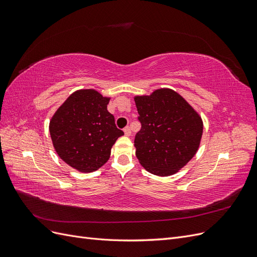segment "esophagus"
I'll use <instances>...</instances> for the list:
<instances>
[{
	"mask_svg": "<svg viewBox=\"0 0 257 257\" xmlns=\"http://www.w3.org/2000/svg\"><path fill=\"white\" fill-rule=\"evenodd\" d=\"M123 131H124V134H125V136H130V135L132 134V132H131L130 126H125V127L123 128Z\"/></svg>",
	"mask_w": 257,
	"mask_h": 257,
	"instance_id": "esophagus-1",
	"label": "esophagus"
}]
</instances>
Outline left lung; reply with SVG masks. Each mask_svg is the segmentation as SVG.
Listing matches in <instances>:
<instances>
[{"label": "left lung", "mask_w": 257, "mask_h": 257, "mask_svg": "<svg viewBox=\"0 0 257 257\" xmlns=\"http://www.w3.org/2000/svg\"><path fill=\"white\" fill-rule=\"evenodd\" d=\"M137 119L142 128L135 136L136 157L148 172L174 175L195 155L203 121L177 92L154 91L150 96H136Z\"/></svg>", "instance_id": "left-lung-1"}]
</instances>
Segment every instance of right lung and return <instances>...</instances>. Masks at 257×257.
<instances>
[{
	"label": "right lung",
	"mask_w": 257,
	"mask_h": 257,
	"mask_svg": "<svg viewBox=\"0 0 257 257\" xmlns=\"http://www.w3.org/2000/svg\"><path fill=\"white\" fill-rule=\"evenodd\" d=\"M109 98L95 90H79L62 104L52 116L50 136L59 157L82 173L103 166L123 131L115 126L107 110Z\"/></svg>",
	"instance_id": "right-lung-1"
}]
</instances>
